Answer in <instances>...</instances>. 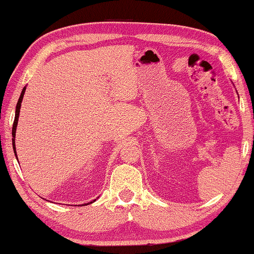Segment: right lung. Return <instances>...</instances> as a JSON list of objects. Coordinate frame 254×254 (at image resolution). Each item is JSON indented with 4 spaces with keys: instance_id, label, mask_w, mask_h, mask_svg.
Here are the masks:
<instances>
[{
    "instance_id": "1",
    "label": "right lung",
    "mask_w": 254,
    "mask_h": 254,
    "mask_svg": "<svg viewBox=\"0 0 254 254\" xmlns=\"http://www.w3.org/2000/svg\"><path fill=\"white\" fill-rule=\"evenodd\" d=\"M24 92H25V87L22 90V93L19 95V99L17 101V105H16V112H15V120H14V125H12V147H14V153L16 155V147H15V135H16V127H17V123H18V117H19V110H21V103L23 100V97H24ZM17 157V155H16ZM95 200V199H94ZM92 203V202H91ZM88 204V203H87Z\"/></svg>"
}]
</instances>
